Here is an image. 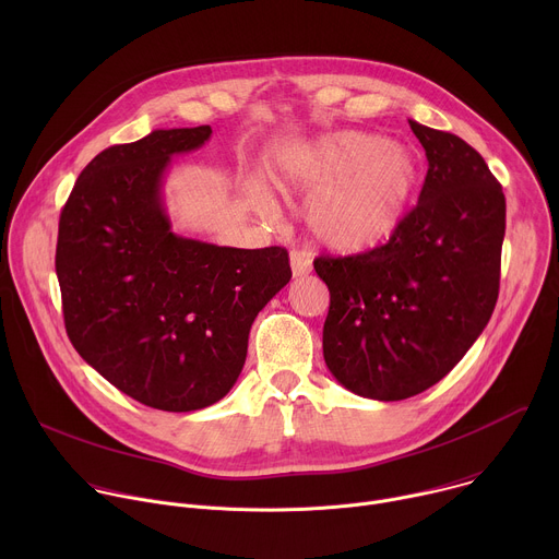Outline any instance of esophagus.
<instances>
[{"label":"esophagus","mask_w":559,"mask_h":559,"mask_svg":"<svg viewBox=\"0 0 559 559\" xmlns=\"http://www.w3.org/2000/svg\"><path fill=\"white\" fill-rule=\"evenodd\" d=\"M289 265H292L294 278L307 276L311 272V259L305 252H292L289 254Z\"/></svg>","instance_id":"esophagus-1"}]
</instances>
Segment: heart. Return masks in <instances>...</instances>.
I'll use <instances>...</instances> for the list:
<instances>
[{"label": "heart", "instance_id": "b5f03b06", "mask_svg": "<svg viewBox=\"0 0 559 559\" xmlns=\"http://www.w3.org/2000/svg\"><path fill=\"white\" fill-rule=\"evenodd\" d=\"M270 179L283 194L313 197L305 225L318 246L336 254H362L401 227L418 197L423 168L403 145L345 130L281 150ZM248 192L265 210L254 183Z\"/></svg>", "mask_w": 559, "mask_h": 559}]
</instances>
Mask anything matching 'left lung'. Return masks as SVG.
<instances>
[{
    "mask_svg": "<svg viewBox=\"0 0 559 559\" xmlns=\"http://www.w3.org/2000/svg\"><path fill=\"white\" fill-rule=\"evenodd\" d=\"M409 126L429 162L418 205L389 243L313 261L330 289L328 369L382 403L442 380L487 328L500 292L502 186L460 136Z\"/></svg>",
    "mask_w": 559,
    "mask_h": 559,
    "instance_id": "left-lung-1",
    "label": "left lung"
}]
</instances>
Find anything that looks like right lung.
Listing matches in <instances>:
<instances>
[{"label": "right lung", "mask_w": 559, "mask_h": 559, "mask_svg": "<svg viewBox=\"0 0 559 559\" xmlns=\"http://www.w3.org/2000/svg\"><path fill=\"white\" fill-rule=\"evenodd\" d=\"M210 126L110 145L59 216L55 270L72 347L141 405L197 412L234 386L259 311L289 283L287 250L221 248L173 231L164 177Z\"/></svg>", "instance_id": "right-lung-1"}]
</instances>
